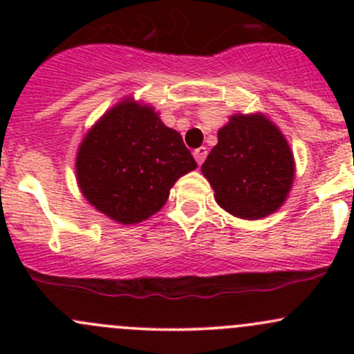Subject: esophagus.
I'll return each mask as SVG.
<instances>
[{
	"label": "esophagus",
	"mask_w": 354,
	"mask_h": 354,
	"mask_svg": "<svg viewBox=\"0 0 354 354\" xmlns=\"http://www.w3.org/2000/svg\"><path fill=\"white\" fill-rule=\"evenodd\" d=\"M194 157H195V160H197L198 164H202L203 160H205V157H207V149H205V147L195 149V151H194Z\"/></svg>",
	"instance_id": "obj_1"
}]
</instances>
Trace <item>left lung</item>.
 Instances as JSON below:
<instances>
[{
	"instance_id": "1",
	"label": "left lung",
	"mask_w": 354,
	"mask_h": 354,
	"mask_svg": "<svg viewBox=\"0 0 354 354\" xmlns=\"http://www.w3.org/2000/svg\"><path fill=\"white\" fill-rule=\"evenodd\" d=\"M216 202L241 219H262L286 200L295 159L279 128L263 114H233L202 164Z\"/></svg>"
}]
</instances>
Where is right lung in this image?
<instances>
[{"instance_id": "add662e5", "label": "right lung", "mask_w": 354, "mask_h": 354, "mask_svg": "<svg viewBox=\"0 0 354 354\" xmlns=\"http://www.w3.org/2000/svg\"><path fill=\"white\" fill-rule=\"evenodd\" d=\"M75 167L91 205L116 223L135 224L156 214L197 162L151 106L123 99L85 135Z\"/></svg>"}]
</instances>
